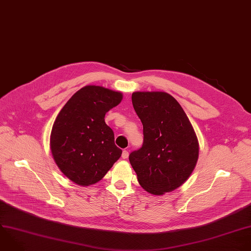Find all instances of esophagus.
I'll return each instance as SVG.
<instances>
[{
  "label": "esophagus",
  "mask_w": 251,
  "mask_h": 251,
  "mask_svg": "<svg viewBox=\"0 0 251 251\" xmlns=\"http://www.w3.org/2000/svg\"><path fill=\"white\" fill-rule=\"evenodd\" d=\"M128 156H129V152H128V151L124 150V151H122V157H123V158H127Z\"/></svg>",
  "instance_id": "34e87169"
}]
</instances>
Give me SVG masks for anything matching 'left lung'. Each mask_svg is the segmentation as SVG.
Returning <instances> with one entry per match:
<instances>
[{
  "instance_id": "left-lung-1",
  "label": "left lung",
  "mask_w": 251,
  "mask_h": 251,
  "mask_svg": "<svg viewBox=\"0 0 251 251\" xmlns=\"http://www.w3.org/2000/svg\"><path fill=\"white\" fill-rule=\"evenodd\" d=\"M132 103L144 134L142 147L129 155L138 181L153 195L171 192L187 180L196 165L199 144L194 129L169 94L133 93Z\"/></svg>"
}]
</instances>
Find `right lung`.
Returning a JSON list of instances; mask_svg holds the SVG:
<instances>
[{"label": "right lung", "instance_id": "right-lung-1", "mask_svg": "<svg viewBox=\"0 0 251 251\" xmlns=\"http://www.w3.org/2000/svg\"><path fill=\"white\" fill-rule=\"evenodd\" d=\"M121 100V93L87 86L59 112L51 131V151L58 168L75 184L97 183L121 156L114 133L104 121L105 113Z\"/></svg>", "mask_w": 251, "mask_h": 251}]
</instances>
